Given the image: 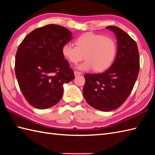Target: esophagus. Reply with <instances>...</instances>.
Instances as JSON below:
<instances>
[{
    "mask_svg": "<svg viewBox=\"0 0 155 155\" xmlns=\"http://www.w3.org/2000/svg\"><path fill=\"white\" fill-rule=\"evenodd\" d=\"M74 74L75 77H77V76H78V75H81L82 73H81V72H80L74 71Z\"/></svg>",
    "mask_w": 155,
    "mask_h": 155,
    "instance_id": "esophagus-1",
    "label": "esophagus"
}]
</instances>
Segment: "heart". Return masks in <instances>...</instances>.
<instances>
[{
    "instance_id": "obj_1",
    "label": "heart",
    "mask_w": 155,
    "mask_h": 155,
    "mask_svg": "<svg viewBox=\"0 0 155 155\" xmlns=\"http://www.w3.org/2000/svg\"><path fill=\"white\" fill-rule=\"evenodd\" d=\"M75 46L66 43L62 47V54L71 63L77 64L84 58L86 61L77 68L88 71L94 68L102 72L110 67L117 54V44L113 38L87 32L75 40Z\"/></svg>"
}]
</instances>
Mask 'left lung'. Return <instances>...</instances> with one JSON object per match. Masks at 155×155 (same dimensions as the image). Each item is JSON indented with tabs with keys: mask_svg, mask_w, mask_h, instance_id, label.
Instances as JSON below:
<instances>
[{
	"mask_svg": "<svg viewBox=\"0 0 155 155\" xmlns=\"http://www.w3.org/2000/svg\"><path fill=\"white\" fill-rule=\"evenodd\" d=\"M117 39V52L113 63L102 73L86 74L83 95L92 107L110 111L121 106L129 96L139 74V53L136 42L115 26L106 27Z\"/></svg>",
	"mask_w": 155,
	"mask_h": 155,
	"instance_id": "left-lung-1",
	"label": "left lung"
}]
</instances>
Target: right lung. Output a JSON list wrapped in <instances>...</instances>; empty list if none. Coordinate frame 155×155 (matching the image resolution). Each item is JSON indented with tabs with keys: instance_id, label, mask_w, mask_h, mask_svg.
I'll list each match as a JSON object with an SVG mask.
<instances>
[{
	"instance_id": "add662e5",
	"label": "right lung",
	"mask_w": 155,
	"mask_h": 155,
	"mask_svg": "<svg viewBox=\"0 0 155 155\" xmlns=\"http://www.w3.org/2000/svg\"><path fill=\"white\" fill-rule=\"evenodd\" d=\"M72 38V32L57 25H48L30 32L19 45L15 74L22 94L38 109L57 104L63 84L74 78L73 71L62 54V47Z\"/></svg>"
}]
</instances>
